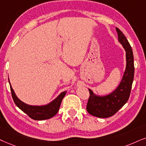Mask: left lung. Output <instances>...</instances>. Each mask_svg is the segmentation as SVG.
Segmentation results:
<instances>
[{
  "label": "left lung",
  "instance_id": "left-lung-1",
  "mask_svg": "<svg viewBox=\"0 0 146 146\" xmlns=\"http://www.w3.org/2000/svg\"><path fill=\"white\" fill-rule=\"evenodd\" d=\"M119 42L126 52V68L121 82L115 90L105 96L96 95L92 90L87 104V111L99 118H108L114 115L126 104L129 98L134 77V58L131 47L123 32L116 27Z\"/></svg>",
  "mask_w": 146,
  "mask_h": 146
}]
</instances>
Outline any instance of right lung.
Segmentation results:
<instances>
[{
	"label": "right lung",
	"instance_id": "right-lung-1",
	"mask_svg": "<svg viewBox=\"0 0 146 146\" xmlns=\"http://www.w3.org/2000/svg\"><path fill=\"white\" fill-rule=\"evenodd\" d=\"M9 84H10L12 98L13 99L15 104L22 111L27 114L29 117L34 120H36V121L48 119L56 115L59 110L62 99L67 93V91L62 92L54 100H52L48 104L42 105V106H32V105L25 104L20 100L16 96L14 90H13L10 82H9Z\"/></svg>",
	"mask_w": 146,
	"mask_h": 146
}]
</instances>
